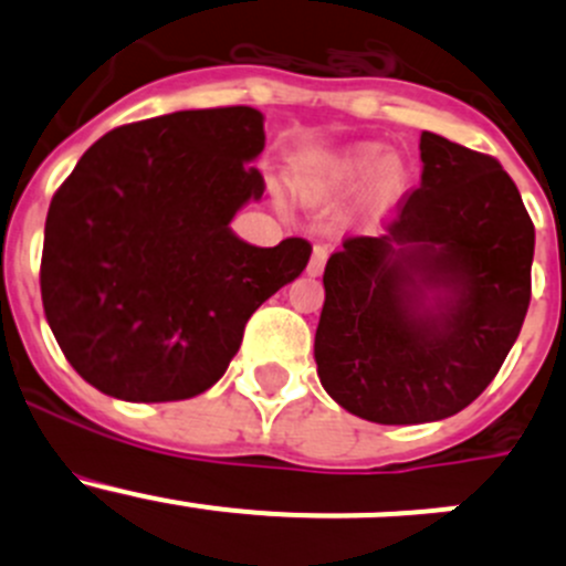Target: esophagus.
Instances as JSON below:
<instances>
[{"label": "esophagus", "instance_id": "1", "mask_svg": "<svg viewBox=\"0 0 566 566\" xmlns=\"http://www.w3.org/2000/svg\"><path fill=\"white\" fill-rule=\"evenodd\" d=\"M325 260H328V251H325L323 247H315V251H312V260H310V268L306 271L312 273V276H319L325 268Z\"/></svg>", "mask_w": 566, "mask_h": 566}]
</instances>
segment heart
Instances as JSON below:
<instances>
[{
	"instance_id": "1",
	"label": "heart",
	"mask_w": 566,
	"mask_h": 566,
	"mask_svg": "<svg viewBox=\"0 0 566 566\" xmlns=\"http://www.w3.org/2000/svg\"><path fill=\"white\" fill-rule=\"evenodd\" d=\"M380 169V150L378 147H350L345 153L325 158L317 164L310 175H304V191L312 197H336L358 188ZM397 191V169H386L378 182V202H389L391 193Z\"/></svg>"
}]
</instances>
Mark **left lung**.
Instances as JSON below:
<instances>
[{
    "instance_id": "1",
    "label": "left lung",
    "mask_w": 566,
    "mask_h": 566,
    "mask_svg": "<svg viewBox=\"0 0 566 566\" xmlns=\"http://www.w3.org/2000/svg\"><path fill=\"white\" fill-rule=\"evenodd\" d=\"M419 150L421 186L397 202L389 235L345 238L323 273L319 384L375 424L468 408L499 375L531 301L534 224L512 177L430 130Z\"/></svg>"
}]
</instances>
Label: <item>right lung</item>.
<instances>
[{
	"mask_svg": "<svg viewBox=\"0 0 566 566\" xmlns=\"http://www.w3.org/2000/svg\"><path fill=\"white\" fill-rule=\"evenodd\" d=\"M251 106L191 108L101 136L45 216L40 295L71 367L108 397L175 402L230 367L249 317L301 276L312 243L230 230L265 180Z\"/></svg>",
	"mask_w": 566,
	"mask_h": 566,
	"instance_id": "1",
	"label": "right lung"
}]
</instances>
